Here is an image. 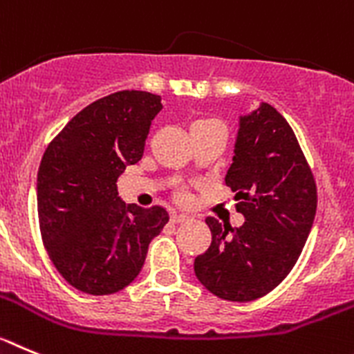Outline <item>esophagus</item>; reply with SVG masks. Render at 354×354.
Instances as JSON below:
<instances>
[{
    "mask_svg": "<svg viewBox=\"0 0 354 354\" xmlns=\"http://www.w3.org/2000/svg\"><path fill=\"white\" fill-rule=\"evenodd\" d=\"M171 221H173L174 224H183V222L190 221V216L185 215V213H173V215H171Z\"/></svg>",
    "mask_w": 354,
    "mask_h": 354,
    "instance_id": "esophagus-1",
    "label": "esophagus"
}]
</instances>
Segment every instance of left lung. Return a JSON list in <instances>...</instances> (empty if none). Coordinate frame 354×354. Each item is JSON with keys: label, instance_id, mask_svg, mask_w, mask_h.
Masks as SVG:
<instances>
[{"label": "left lung", "instance_id": "8db88e82", "mask_svg": "<svg viewBox=\"0 0 354 354\" xmlns=\"http://www.w3.org/2000/svg\"><path fill=\"white\" fill-rule=\"evenodd\" d=\"M225 185L243 225L208 216L212 245L196 257L199 282L222 300L252 301L288 277L308 238L317 189L295 132L270 104L240 116Z\"/></svg>", "mask_w": 354, "mask_h": 354}]
</instances>
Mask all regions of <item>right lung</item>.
<instances>
[{
    "instance_id": "add662e5",
    "label": "right lung",
    "mask_w": 354,
    "mask_h": 354,
    "mask_svg": "<svg viewBox=\"0 0 354 354\" xmlns=\"http://www.w3.org/2000/svg\"><path fill=\"white\" fill-rule=\"evenodd\" d=\"M158 95L98 98L49 142L37 178L42 241L59 275L88 295L122 291L141 272L149 241L169 222L162 206L125 205L118 176L138 164Z\"/></svg>"
}]
</instances>
